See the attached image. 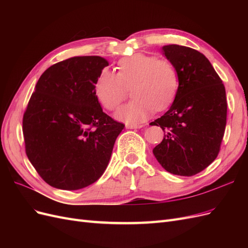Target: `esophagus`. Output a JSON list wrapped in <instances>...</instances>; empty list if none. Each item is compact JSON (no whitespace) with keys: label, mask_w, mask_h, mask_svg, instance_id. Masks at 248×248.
<instances>
[{"label":"esophagus","mask_w":248,"mask_h":248,"mask_svg":"<svg viewBox=\"0 0 248 248\" xmlns=\"http://www.w3.org/2000/svg\"><path fill=\"white\" fill-rule=\"evenodd\" d=\"M126 128L127 129H139L141 128L142 125H134V124H126Z\"/></svg>","instance_id":"34e87169"}]
</instances>
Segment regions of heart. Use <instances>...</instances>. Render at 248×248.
Here are the masks:
<instances>
[{"label": "heart", "instance_id": "b5f03b06", "mask_svg": "<svg viewBox=\"0 0 248 248\" xmlns=\"http://www.w3.org/2000/svg\"><path fill=\"white\" fill-rule=\"evenodd\" d=\"M118 73L103 69L95 81V95L101 106L115 110L132 87L134 99L116 112L125 123L145 121L154 109L166 108L174 100L179 88L178 73L168 60L134 54L118 62Z\"/></svg>", "mask_w": 248, "mask_h": 248}]
</instances>
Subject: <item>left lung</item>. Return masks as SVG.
<instances>
[{"mask_svg": "<svg viewBox=\"0 0 248 248\" xmlns=\"http://www.w3.org/2000/svg\"><path fill=\"white\" fill-rule=\"evenodd\" d=\"M162 52L175 66L179 88L170 109L150 123L164 131L153 154L170 174L190 177L218 155L227 124L226 89L200 51L170 44Z\"/></svg>", "mask_w": 248, "mask_h": 248, "instance_id": "1", "label": "left lung"}]
</instances>
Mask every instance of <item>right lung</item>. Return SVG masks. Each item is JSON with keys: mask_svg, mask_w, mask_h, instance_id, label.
Returning a JSON list of instances; mask_svg holds the SVG:
<instances>
[{"mask_svg": "<svg viewBox=\"0 0 248 248\" xmlns=\"http://www.w3.org/2000/svg\"><path fill=\"white\" fill-rule=\"evenodd\" d=\"M108 62L73 57L50 66L38 79L22 119L26 153L50 186L78 190L106 170L124 124L103 112L95 81Z\"/></svg>", "mask_w": 248, "mask_h": 248, "instance_id": "1", "label": "right lung"}]
</instances>
